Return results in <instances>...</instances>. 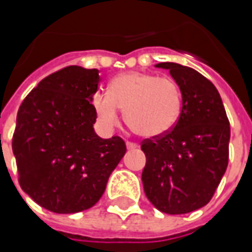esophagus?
Here are the masks:
<instances>
[{"label": "esophagus", "instance_id": "1", "mask_svg": "<svg viewBox=\"0 0 252 252\" xmlns=\"http://www.w3.org/2000/svg\"><path fill=\"white\" fill-rule=\"evenodd\" d=\"M126 147H127L129 150H134V149H137L139 146H137L136 143H131V141H126Z\"/></svg>", "mask_w": 252, "mask_h": 252}]
</instances>
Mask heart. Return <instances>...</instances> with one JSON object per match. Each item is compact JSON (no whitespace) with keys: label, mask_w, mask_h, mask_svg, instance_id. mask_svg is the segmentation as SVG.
Returning <instances> with one entry per match:
<instances>
[{"label":"heart","mask_w":252,"mask_h":252,"mask_svg":"<svg viewBox=\"0 0 252 252\" xmlns=\"http://www.w3.org/2000/svg\"><path fill=\"white\" fill-rule=\"evenodd\" d=\"M92 106L105 127L118 125L121 109L133 133L153 139L168 133L178 122L182 92L172 78L133 71L115 77L108 94L96 92Z\"/></svg>","instance_id":"b5f03b06"}]
</instances>
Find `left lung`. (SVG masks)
Wrapping results in <instances>:
<instances>
[{
  "mask_svg": "<svg viewBox=\"0 0 252 252\" xmlns=\"http://www.w3.org/2000/svg\"><path fill=\"white\" fill-rule=\"evenodd\" d=\"M182 92L174 129L146 139L141 181L146 196L162 213L184 215L208 205L228 164L230 123L216 87L196 70L158 63Z\"/></svg>",
  "mask_w": 252,
  "mask_h": 252,
  "instance_id": "1",
  "label": "left lung"
}]
</instances>
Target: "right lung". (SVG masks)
<instances>
[{
	"label": "right lung",
	"instance_id": "add662e5",
	"mask_svg": "<svg viewBox=\"0 0 252 252\" xmlns=\"http://www.w3.org/2000/svg\"><path fill=\"white\" fill-rule=\"evenodd\" d=\"M98 84L96 68L65 67L37 84L16 115L12 151L19 185L54 213L92 208L126 153L119 136L101 139L94 130Z\"/></svg>",
	"mask_w": 252,
	"mask_h": 252
}]
</instances>
